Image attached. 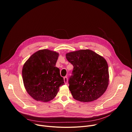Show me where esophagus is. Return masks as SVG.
I'll list each match as a JSON object with an SVG mask.
<instances>
[{
	"mask_svg": "<svg viewBox=\"0 0 132 132\" xmlns=\"http://www.w3.org/2000/svg\"><path fill=\"white\" fill-rule=\"evenodd\" d=\"M63 79H64V83H65V84H67L68 81V78L67 76L64 77L63 78Z\"/></svg>",
	"mask_w": 132,
	"mask_h": 132,
	"instance_id": "34e87169",
	"label": "esophagus"
}]
</instances>
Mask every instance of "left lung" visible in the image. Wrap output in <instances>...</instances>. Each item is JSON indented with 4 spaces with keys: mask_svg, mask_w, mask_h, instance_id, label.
Here are the masks:
<instances>
[{
    "mask_svg": "<svg viewBox=\"0 0 132 132\" xmlns=\"http://www.w3.org/2000/svg\"><path fill=\"white\" fill-rule=\"evenodd\" d=\"M74 67L69 79V89L73 98L83 102L95 101L106 91L109 84L108 67L102 56L90 50L66 54Z\"/></svg>",
    "mask_w": 132,
    "mask_h": 132,
    "instance_id": "obj_1",
    "label": "left lung"
}]
</instances>
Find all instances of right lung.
I'll return each mask as SVG.
<instances>
[{
	"label": "right lung",
	"instance_id": "1",
	"mask_svg": "<svg viewBox=\"0 0 132 132\" xmlns=\"http://www.w3.org/2000/svg\"><path fill=\"white\" fill-rule=\"evenodd\" d=\"M59 53L44 49L32 54L22 69L24 85L27 93L37 101L47 102L64 84L60 70L55 67Z\"/></svg>",
	"mask_w": 132,
	"mask_h": 132
}]
</instances>
